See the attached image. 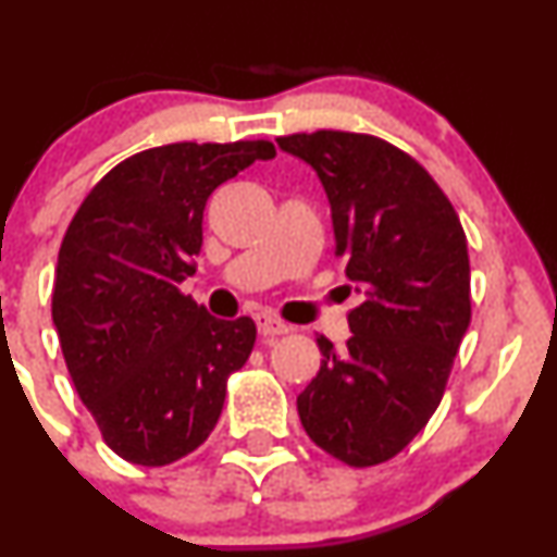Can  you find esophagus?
<instances>
[{
    "instance_id": "obj_1",
    "label": "esophagus",
    "mask_w": 557,
    "mask_h": 557,
    "mask_svg": "<svg viewBox=\"0 0 557 557\" xmlns=\"http://www.w3.org/2000/svg\"><path fill=\"white\" fill-rule=\"evenodd\" d=\"M253 322H257V330H259L261 337H280V335H285L287 330H290L283 322V319H277V317H272V314H264V311L253 317Z\"/></svg>"
}]
</instances>
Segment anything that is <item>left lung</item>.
Instances as JSON below:
<instances>
[{"instance_id":"1","label":"left lung","mask_w":557,"mask_h":557,"mask_svg":"<svg viewBox=\"0 0 557 557\" xmlns=\"http://www.w3.org/2000/svg\"><path fill=\"white\" fill-rule=\"evenodd\" d=\"M317 170L330 198L335 257L363 290L354 335L298 395L306 434L337 461L385 463L424 430L443 400L471 322V270L456 209L406 151L367 133L277 138Z\"/></svg>"}]
</instances>
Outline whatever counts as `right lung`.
I'll return each mask as SVG.
<instances>
[{"label": "right lung", "instance_id": "right-lung-1", "mask_svg": "<svg viewBox=\"0 0 557 557\" xmlns=\"http://www.w3.org/2000/svg\"><path fill=\"white\" fill-rule=\"evenodd\" d=\"M274 154L270 140L138 151L70 220L52 319L81 400L125 461L168 466L194 453L220 419L227 376L251 356L253 319L209 317L177 285L196 272L216 185Z\"/></svg>", "mask_w": 557, "mask_h": 557}]
</instances>
